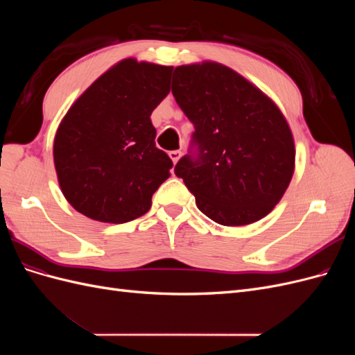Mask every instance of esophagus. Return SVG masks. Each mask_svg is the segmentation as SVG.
I'll return each instance as SVG.
<instances>
[{"label": "esophagus", "instance_id": "34e87169", "mask_svg": "<svg viewBox=\"0 0 355 355\" xmlns=\"http://www.w3.org/2000/svg\"><path fill=\"white\" fill-rule=\"evenodd\" d=\"M180 155H182V153H180V151H170V153H168V157L171 158V161H173L175 164H176L178 161H179Z\"/></svg>", "mask_w": 355, "mask_h": 355}]
</instances>
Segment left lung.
I'll return each instance as SVG.
<instances>
[{
  "mask_svg": "<svg viewBox=\"0 0 355 355\" xmlns=\"http://www.w3.org/2000/svg\"><path fill=\"white\" fill-rule=\"evenodd\" d=\"M194 124L189 154L175 167L197 207L225 227L265 218L295 170V142L277 105L240 73L216 62L178 67L171 84Z\"/></svg>",
  "mask_w": 355,
  "mask_h": 355,
  "instance_id": "1",
  "label": "left lung"
}]
</instances>
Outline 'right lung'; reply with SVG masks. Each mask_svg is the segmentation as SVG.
Wrapping results in <instances>:
<instances>
[{
	"label": "right lung",
	"mask_w": 355,
	"mask_h": 355,
	"mask_svg": "<svg viewBox=\"0 0 355 355\" xmlns=\"http://www.w3.org/2000/svg\"><path fill=\"white\" fill-rule=\"evenodd\" d=\"M171 67L124 59L85 90L63 118L53 157L63 196L93 220L124 223L151 209L170 176L151 114L170 92Z\"/></svg>",
	"instance_id": "add662e5"
}]
</instances>
